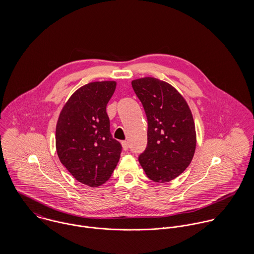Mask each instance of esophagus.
<instances>
[{
  "instance_id": "esophagus-1",
  "label": "esophagus",
  "mask_w": 254,
  "mask_h": 254,
  "mask_svg": "<svg viewBox=\"0 0 254 254\" xmlns=\"http://www.w3.org/2000/svg\"><path fill=\"white\" fill-rule=\"evenodd\" d=\"M121 144H122V147H123V149H124V150H127V149H128V147H129V144H128V142L123 141Z\"/></svg>"
}]
</instances>
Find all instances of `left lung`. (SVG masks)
Here are the masks:
<instances>
[{"label":"left lung","instance_id":"obj_1","mask_svg":"<svg viewBox=\"0 0 254 254\" xmlns=\"http://www.w3.org/2000/svg\"><path fill=\"white\" fill-rule=\"evenodd\" d=\"M147 118V145L139 156L146 176L156 183L177 178L190 163L196 145L191 111L181 94L154 77L132 81Z\"/></svg>","mask_w":254,"mask_h":254}]
</instances>
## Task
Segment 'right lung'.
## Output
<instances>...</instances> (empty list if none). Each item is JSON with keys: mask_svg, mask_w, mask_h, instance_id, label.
Segmentation results:
<instances>
[{"mask_svg": "<svg viewBox=\"0 0 254 254\" xmlns=\"http://www.w3.org/2000/svg\"><path fill=\"white\" fill-rule=\"evenodd\" d=\"M115 81L88 83L76 90L62 109L56 127L58 156L80 183L92 188L109 180L121 153L109 131L107 105Z\"/></svg>", "mask_w": 254, "mask_h": 254, "instance_id": "obj_1", "label": "right lung"}]
</instances>
